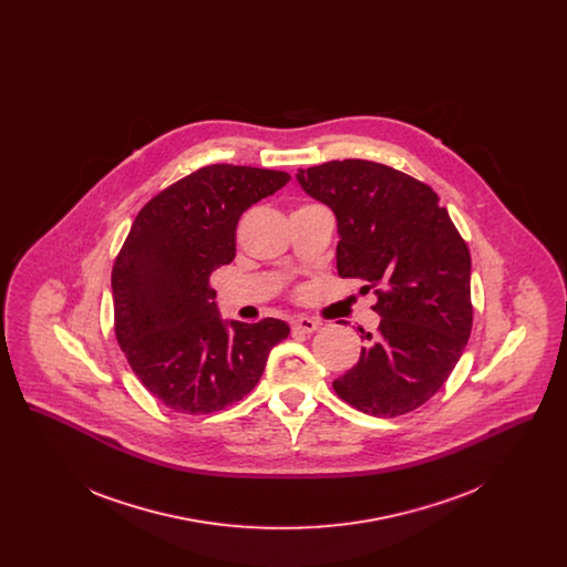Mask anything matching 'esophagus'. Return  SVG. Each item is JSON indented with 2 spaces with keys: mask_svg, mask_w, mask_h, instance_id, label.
Instances as JSON below:
<instances>
[{
  "mask_svg": "<svg viewBox=\"0 0 567 567\" xmlns=\"http://www.w3.org/2000/svg\"><path fill=\"white\" fill-rule=\"evenodd\" d=\"M291 327H293V331H299V333H312V331L319 329V321H315L310 317H297Z\"/></svg>",
  "mask_w": 567,
  "mask_h": 567,
  "instance_id": "obj_1",
  "label": "esophagus"
}]
</instances>
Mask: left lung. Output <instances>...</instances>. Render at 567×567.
<instances>
[{"mask_svg":"<svg viewBox=\"0 0 567 567\" xmlns=\"http://www.w3.org/2000/svg\"><path fill=\"white\" fill-rule=\"evenodd\" d=\"M297 183L338 220L336 266L374 289L382 317L361 329L359 361L333 391L374 416H400L432 400L451 377L472 331L467 244L437 193L382 163L327 162Z\"/></svg>","mask_w":567,"mask_h":567,"instance_id":"1","label":"left lung"}]
</instances>
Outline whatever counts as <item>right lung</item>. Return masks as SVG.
<instances>
[{"label": "right lung", "mask_w": 567, "mask_h": 567, "mask_svg": "<svg viewBox=\"0 0 567 567\" xmlns=\"http://www.w3.org/2000/svg\"><path fill=\"white\" fill-rule=\"evenodd\" d=\"M287 172L215 163L155 195L135 216L112 268L114 333L135 377L174 412L210 414L246 398L278 319L223 321L210 274L236 257L244 210L282 189Z\"/></svg>", "instance_id": "obj_1"}]
</instances>
